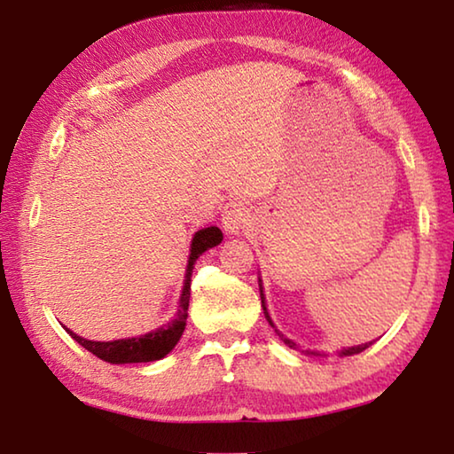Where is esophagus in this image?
Returning a JSON list of instances; mask_svg holds the SVG:
<instances>
[{
    "mask_svg": "<svg viewBox=\"0 0 454 454\" xmlns=\"http://www.w3.org/2000/svg\"><path fill=\"white\" fill-rule=\"evenodd\" d=\"M250 222V212L246 208V204L240 200H232V202L226 204L224 212H222V226H224L226 232L238 234L248 226Z\"/></svg>",
    "mask_w": 454,
    "mask_h": 454,
    "instance_id": "34e87169",
    "label": "esophagus"
}]
</instances>
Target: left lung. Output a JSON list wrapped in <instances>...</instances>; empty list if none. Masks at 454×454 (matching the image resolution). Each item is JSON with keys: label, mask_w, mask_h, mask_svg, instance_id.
<instances>
[{"label": "left lung", "mask_w": 454, "mask_h": 454, "mask_svg": "<svg viewBox=\"0 0 454 454\" xmlns=\"http://www.w3.org/2000/svg\"><path fill=\"white\" fill-rule=\"evenodd\" d=\"M260 294H262V290H260ZM262 306H264V294H262ZM264 314H266V320L270 322V325H272V320H270V317H268V312H266V306H264ZM272 326H274V325H272ZM278 334H280V333H278ZM280 338H282V340H284V344H286V347H290V348H296V342H292L290 338H286V336H284V334H280ZM371 344H372V342H368V344H360V347H352V348H347V350H342V355H344V356L358 355V352H363L364 348L371 347Z\"/></svg>", "instance_id": "1"}]
</instances>
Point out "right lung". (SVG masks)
Returning <instances> with one entry per match:
<instances>
[{"label": "right lung", "instance_id": "right-lung-1", "mask_svg": "<svg viewBox=\"0 0 454 454\" xmlns=\"http://www.w3.org/2000/svg\"><path fill=\"white\" fill-rule=\"evenodd\" d=\"M222 230L216 226L204 228L196 232L194 240H192V250H190V260H188V272H186V282H184L182 298H180V310L176 314V318L168 326H162L153 330L150 334L137 336V338H121V340L114 342H94L86 340L78 334L70 333L75 342H80L83 348L90 350L91 355H96L99 360H106L110 364H128V363H152V360L164 358L168 352H170L176 344H178L180 336L184 333V326H186L188 318V306H190V278L192 270H194V262L198 256L206 252L208 248L222 242Z\"/></svg>", "mask_w": 454, "mask_h": 454}]
</instances>
